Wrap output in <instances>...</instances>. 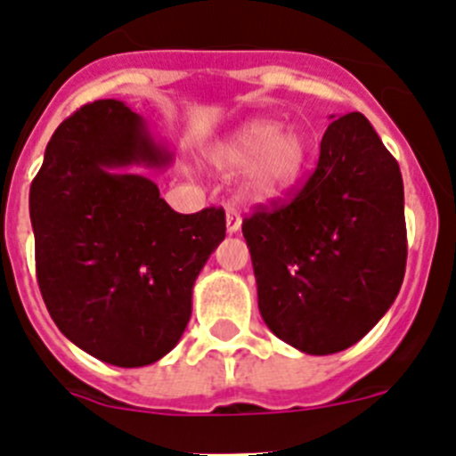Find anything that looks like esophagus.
<instances>
[{"instance_id":"obj_1","label":"esophagus","mask_w":456,"mask_h":456,"mask_svg":"<svg viewBox=\"0 0 456 456\" xmlns=\"http://www.w3.org/2000/svg\"><path fill=\"white\" fill-rule=\"evenodd\" d=\"M242 224V216L236 207H227V233H236Z\"/></svg>"}]
</instances>
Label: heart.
<instances>
[{
    "instance_id": "b5f03b06",
    "label": "heart",
    "mask_w": 456,
    "mask_h": 456,
    "mask_svg": "<svg viewBox=\"0 0 456 456\" xmlns=\"http://www.w3.org/2000/svg\"><path fill=\"white\" fill-rule=\"evenodd\" d=\"M211 165L224 174L247 172V187L271 199L297 183L309 160V142L300 132L275 121H251L211 150Z\"/></svg>"
}]
</instances>
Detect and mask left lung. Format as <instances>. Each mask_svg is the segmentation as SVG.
Returning a JSON list of instances; mask_svg holds the SVG:
<instances>
[{"instance_id":"left-lung-1","label":"left lung","mask_w":456,"mask_h":456,"mask_svg":"<svg viewBox=\"0 0 456 456\" xmlns=\"http://www.w3.org/2000/svg\"><path fill=\"white\" fill-rule=\"evenodd\" d=\"M242 236L271 333L309 355L360 342L397 297L408 256L402 172L369 118H335L306 185L260 205Z\"/></svg>"}]
</instances>
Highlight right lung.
Masks as SVG:
<instances>
[{
	"instance_id": "right-lung-1",
	"label": "right lung",
	"mask_w": 456,
	"mask_h": 456,
	"mask_svg": "<svg viewBox=\"0 0 456 456\" xmlns=\"http://www.w3.org/2000/svg\"><path fill=\"white\" fill-rule=\"evenodd\" d=\"M172 154L123 101L87 103L54 130L30 185L37 282L81 351L136 369L159 362L191 317L200 269L224 240V211L178 214L154 181Z\"/></svg>"
}]
</instances>
